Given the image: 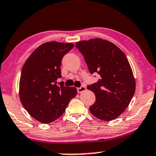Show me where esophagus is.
Returning <instances> with one entry per match:
<instances>
[{
  "instance_id": "esophagus-1",
  "label": "esophagus",
  "mask_w": 156,
  "mask_h": 156,
  "mask_svg": "<svg viewBox=\"0 0 156 156\" xmlns=\"http://www.w3.org/2000/svg\"><path fill=\"white\" fill-rule=\"evenodd\" d=\"M86 90V86H81V87L77 88V90H78V93H82V92L85 91Z\"/></svg>"
}]
</instances>
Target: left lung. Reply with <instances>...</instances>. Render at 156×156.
<instances>
[{
	"label": "left lung",
	"instance_id": "obj_1",
	"mask_svg": "<svg viewBox=\"0 0 156 156\" xmlns=\"http://www.w3.org/2000/svg\"><path fill=\"white\" fill-rule=\"evenodd\" d=\"M91 74L100 78L87 88L94 93L95 103L89 109L103 121L117 118L129 106L135 91V80L126 55L113 43L102 39L76 42Z\"/></svg>",
	"mask_w": 156,
	"mask_h": 156
}]
</instances>
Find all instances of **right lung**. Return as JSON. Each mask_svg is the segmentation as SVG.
I'll use <instances>...</instances> for the list:
<instances>
[{"mask_svg":"<svg viewBox=\"0 0 156 156\" xmlns=\"http://www.w3.org/2000/svg\"><path fill=\"white\" fill-rule=\"evenodd\" d=\"M73 43L49 42L31 53L23 65L19 81V98L25 109L42 123H50L65 112L77 94L75 87L57 84L61 78L62 59Z\"/></svg>","mask_w":156,"mask_h":156,"instance_id":"add662e5","label":"right lung"}]
</instances>
